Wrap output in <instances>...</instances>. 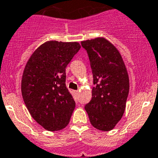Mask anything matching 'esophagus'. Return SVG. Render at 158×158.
<instances>
[{
	"label": "esophagus",
	"instance_id": "obj_1",
	"mask_svg": "<svg viewBox=\"0 0 158 158\" xmlns=\"http://www.w3.org/2000/svg\"><path fill=\"white\" fill-rule=\"evenodd\" d=\"M75 93H76V94H79V90H76V91H75Z\"/></svg>",
	"mask_w": 158,
	"mask_h": 158
}]
</instances>
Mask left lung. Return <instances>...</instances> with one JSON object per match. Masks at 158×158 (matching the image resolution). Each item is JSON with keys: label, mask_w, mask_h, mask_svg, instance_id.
<instances>
[{"label": "left lung", "mask_w": 158, "mask_h": 158, "mask_svg": "<svg viewBox=\"0 0 158 158\" xmlns=\"http://www.w3.org/2000/svg\"><path fill=\"white\" fill-rule=\"evenodd\" d=\"M89 56L94 77L92 98L85 106L93 127L113 130L121 120L129 93V77L121 55L102 37L81 42Z\"/></svg>", "instance_id": "obj_1"}]
</instances>
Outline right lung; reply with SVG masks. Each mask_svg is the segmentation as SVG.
<instances>
[{
	"instance_id": "add662e5",
	"label": "right lung",
	"mask_w": 158,
	"mask_h": 158,
	"mask_svg": "<svg viewBox=\"0 0 158 158\" xmlns=\"http://www.w3.org/2000/svg\"><path fill=\"white\" fill-rule=\"evenodd\" d=\"M79 42L48 41L32 53L24 68L21 91L30 114L47 131L64 128L76 102L66 87L67 65L80 49Z\"/></svg>"
}]
</instances>
